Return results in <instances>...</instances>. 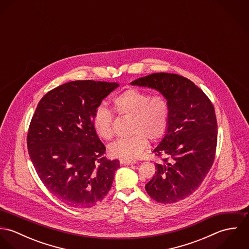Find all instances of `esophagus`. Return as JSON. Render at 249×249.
<instances>
[{"instance_id":"34e87169","label":"esophagus","mask_w":249,"mask_h":249,"mask_svg":"<svg viewBox=\"0 0 249 249\" xmlns=\"http://www.w3.org/2000/svg\"><path fill=\"white\" fill-rule=\"evenodd\" d=\"M120 163L122 165H131V164H135L136 160L129 159V158H121L120 159Z\"/></svg>"}]
</instances>
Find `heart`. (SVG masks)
<instances>
[{
	"mask_svg": "<svg viewBox=\"0 0 249 249\" xmlns=\"http://www.w3.org/2000/svg\"><path fill=\"white\" fill-rule=\"evenodd\" d=\"M113 108L122 118L130 119V137L121 139L109 146L113 156L135 158L151 142L161 139L168 128L170 105L163 94L150 96L141 90L130 88L113 100ZM94 128L104 140L113 137V117L105 107L96 109L93 119Z\"/></svg>",
	"mask_w": 249,
	"mask_h": 249,
	"instance_id": "1",
	"label": "heart"
}]
</instances>
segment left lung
<instances>
[{"instance_id": "left-lung-1", "label": "left lung", "mask_w": 249, "mask_h": 249, "mask_svg": "<svg viewBox=\"0 0 249 249\" xmlns=\"http://www.w3.org/2000/svg\"><path fill=\"white\" fill-rule=\"evenodd\" d=\"M131 84L156 89L168 99L167 133L153 150L162 162L144 188L157 202H178L201 185L213 166L217 142L213 104L193 81L177 73L155 72Z\"/></svg>"}]
</instances>
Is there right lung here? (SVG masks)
<instances>
[{"label": "right lung", "mask_w": 249, "mask_h": 249, "mask_svg": "<svg viewBox=\"0 0 249 249\" xmlns=\"http://www.w3.org/2000/svg\"><path fill=\"white\" fill-rule=\"evenodd\" d=\"M118 86L70 81L49 91L36 107L27 136L29 154L44 186L68 206L91 208L111 189L119 160L105 156L93 119Z\"/></svg>", "instance_id": "1"}]
</instances>
